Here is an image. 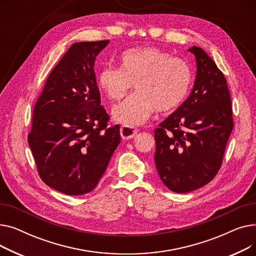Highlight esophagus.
I'll use <instances>...</instances> for the list:
<instances>
[{
	"instance_id": "obj_1",
	"label": "esophagus",
	"mask_w": 256,
	"mask_h": 256,
	"mask_svg": "<svg viewBox=\"0 0 256 256\" xmlns=\"http://www.w3.org/2000/svg\"><path fill=\"white\" fill-rule=\"evenodd\" d=\"M138 130L130 126H122L120 128V135L124 140H128L135 137Z\"/></svg>"
}]
</instances>
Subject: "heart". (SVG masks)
Masks as SVG:
<instances>
[{
    "mask_svg": "<svg viewBox=\"0 0 256 256\" xmlns=\"http://www.w3.org/2000/svg\"><path fill=\"white\" fill-rule=\"evenodd\" d=\"M192 72L184 60L154 46L130 48L120 57V68L106 65L100 72L98 84L106 96L118 102L132 84L137 90L116 106L112 116L124 126L141 124L154 110L170 112L189 92Z\"/></svg>",
    "mask_w": 256,
    "mask_h": 256,
    "instance_id": "obj_1",
    "label": "heart"
}]
</instances>
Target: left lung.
I'll return each instance as SVG.
<instances>
[{
	"label": "left lung",
	"instance_id": "left-lung-1",
	"mask_svg": "<svg viewBox=\"0 0 256 256\" xmlns=\"http://www.w3.org/2000/svg\"><path fill=\"white\" fill-rule=\"evenodd\" d=\"M196 78L188 98L154 130V163L169 190L191 192L218 173L234 128L230 90L222 72L198 46Z\"/></svg>",
	"mask_w": 256,
	"mask_h": 256
}]
</instances>
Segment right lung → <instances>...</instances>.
<instances>
[{
    "label": "right lung",
    "instance_id": "obj_1",
    "mask_svg": "<svg viewBox=\"0 0 256 256\" xmlns=\"http://www.w3.org/2000/svg\"><path fill=\"white\" fill-rule=\"evenodd\" d=\"M109 40L74 44L50 74L36 102L28 143L39 176L52 189L83 195L96 188L120 143L94 72Z\"/></svg>",
    "mask_w": 256,
    "mask_h": 256
}]
</instances>
